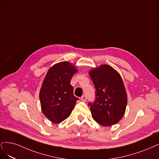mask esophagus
I'll list each match as a JSON object with an SVG mask.
<instances>
[{
	"instance_id": "obj_1",
	"label": "esophagus",
	"mask_w": 159,
	"mask_h": 159,
	"mask_svg": "<svg viewBox=\"0 0 159 159\" xmlns=\"http://www.w3.org/2000/svg\"><path fill=\"white\" fill-rule=\"evenodd\" d=\"M80 99H81V100H82V101H86V96L85 95L82 96V97L80 98Z\"/></svg>"
}]
</instances>
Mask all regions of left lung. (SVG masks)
<instances>
[{
    "mask_svg": "<svg viewBox=\"0 0 159 159\" xmlns=\"http://www.w3.org/2000/svg\"><path fill=\"white\" fill-rule=\"evenodd\" d=\"M95 91V100L89 102L92 116L98 124L110 126L124 116L127 106V94L120 74L107 65L89 72Z\"/></svg>",
    "mask_w": 159,
    "mask_h": 159,
    "instance_id": "obj_1",
    "label": "left lung"
}]
</instances>
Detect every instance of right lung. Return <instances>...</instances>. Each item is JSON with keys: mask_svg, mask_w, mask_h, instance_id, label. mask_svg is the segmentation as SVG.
Segmentation results:
<instances>
[{"mask_svg": "<svg viewBox=\"0 0 159 159\" xmlns=\"http://www.w3.org/2000/svg\"><path fill=\"white\" fill-rule=\"evenodd\" d=\"M77 70L69 62H61L51 67L40 90L39 100L43 114L55 124L67 118L78 98L73 94L70 80Z\"/></svg>", "mask_w": 159, "mask_h": 159, "instance_id": "add662e5", "label": "right lung"}]
</instances>
